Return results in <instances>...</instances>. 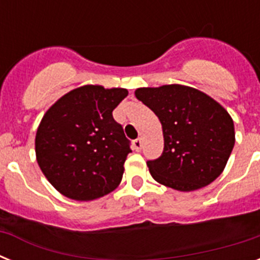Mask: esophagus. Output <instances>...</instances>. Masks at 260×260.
<instances>
[{
  "label": "esophagus",
  "instance_id": "obj_1",
  "mask_svg": "<svg viewBox=\"0 0 260 260\" xmlns=\"http://www.w3.org/2000/svg\"><path fill=\"white\" fill-rule=\"evenodd\" d=\"M133 148H134L135 151H141L142 150V141H141V139H135V141L133 142Z\"/></svg>",
  "mask_w": 260,
  "mask_h": 260
}]
</instances>
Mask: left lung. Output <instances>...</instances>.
Here are the masks:
<instances>
[{"mask_svg":"<svg viewBox=\"0 0 260 260\" xmlns=\"http://www.w3.org/2000/svg\"><path fill=\"white\" fill-rule=\"evenodd\" d=\"M135 96L161 122L164 151L147 161L153 180L178 191H194L222 173L236 142L233 119L224 107L182 84L143 87Z\"/></svg>","mask_w":260,"mask_h":260,"instance_id":"left-lung-1","label":"left lung"}]
</instances>
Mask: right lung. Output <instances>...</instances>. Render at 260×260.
I'll list each match as a JSON object with an SVG mask.
<instances>
[{
	"instance_id": "right-lung-1",
	"label": "right lung",
	"mask_w": 260,
	"mask_h": 260,
	"mask_svg": "<svg viewBox=\"0 0 260 260\" xmlns=\"http://www.w3.org/2000/svg\"><path fill=\"white\" fill-rule=\"evenodd\" d=\"M126 88L78 87L45 112L35 138L36 160L57 191L74 201H93L122 180L130 150L112 112Z\"/></svg>"
}]
</instances>
